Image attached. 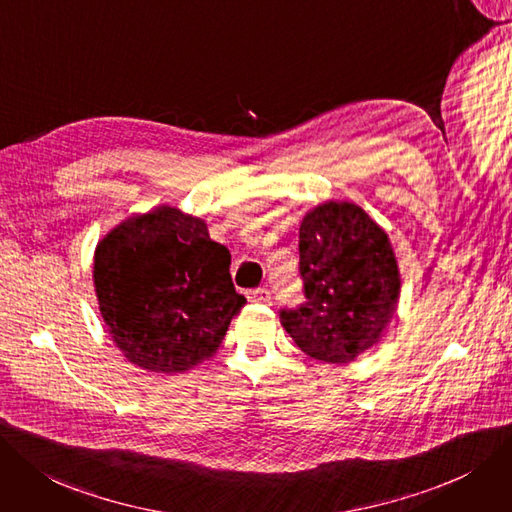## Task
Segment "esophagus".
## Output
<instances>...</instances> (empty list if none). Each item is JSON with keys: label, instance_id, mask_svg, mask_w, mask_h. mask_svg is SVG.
I'll return each mask as SVG.
<instances>
[{"label": "esophagus", "instance_id": "obj_1", "mask_svg": "<svg viewBox=\"0 0 512 512\" xmlns=\"http://www.w3.org/2000/svg\"><path fill=\"white\" fill-rule=\"evenodd\" d=\"M245 296H248L250 302H269L271 300V292L267 288L248 290V292H245Z\"/></svg>", "mask_w": 512, "mask_h": 512}]
</instances>
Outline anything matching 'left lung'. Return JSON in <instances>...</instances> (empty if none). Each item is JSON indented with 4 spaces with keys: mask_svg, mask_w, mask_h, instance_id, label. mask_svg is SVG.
<instances>
[{
    "mask_svg": "<svg viewBox=\"0 0 512 512\" xmlns=\"http://www.w3.org/2000/svg\"><path fill=\"white\" fill-rule=\"evenodd\" d=\"M304 302L279 319L309 357L349 363L370 349L391 321L399 271L391 243L355 203H321L300 224Z\"/></svg>",
    "mask_w": 512,
    "mask_h": 512,
    "instance_id": "left-lung-1",
    "label": "left lung"
}]
</instances>
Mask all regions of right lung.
I'll list each match as a JSON object with an SVG mask.
<instances>
[{
  "label": "right lung",
  "mask_w": 512,
  "mask_h": 512,
  "mask_svg": "<svg viewBox=\"0 0 512 512\" xmlns=\"http://www.w3.org/2000/svg\"><path fill=\"white\" fill-rule=\"evenodd\" d=\"M231 254L206 222L159 206L98 243L94 285L119 351L142 370L178 374L212 357L241 311Z\"/></svg>",
  "instance_id": "1"
}]
</instances>
